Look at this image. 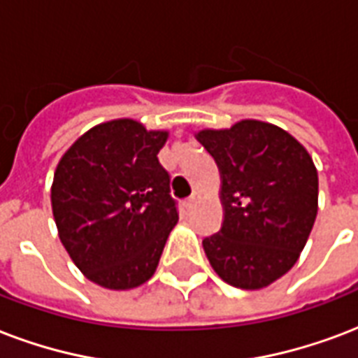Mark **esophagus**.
<instances>
[{
	"instance_id": "obj_1",
	"label": "esophagus",
	"mask_w": 358,
	"mask_h": 358,
	"mask_svg": "<svg viewBox=\"0 0 358 358\" xmlns=\"http://www.w3.org/2000/svg\"><path fill=\"white\" fill-rule=\"evenodd\" d=\"M199 199H201V193H199V191H193V193H191V197L185 199V208H193V206L197 204Z\"/></svg>"
}]
</instances>
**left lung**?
Masks as SVG:
<instances>
[{
  "label": "left lung",
  "mask_w": 358,
  "mask_h": 358,
  "mask_svg": "<svg viewBox=\"0 0 358 358\" xmlns=\"http://www.w3.org/2000/svg\"><path fill=\"white\" fill-rule=\"evenodd\" d=\"M222 174V229L203 240L215 274L240 289H263L287 274L317 215V169L278 125L242 120L199 131Z\"/></svg>",
  "instance_id": "left-lung-1"
}]
</instances>
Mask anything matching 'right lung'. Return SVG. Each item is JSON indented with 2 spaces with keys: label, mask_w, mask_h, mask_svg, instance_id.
<instances>
[{
  "label": "right lung",
  "mask_w": 358,
  "mask_h": 358,
  "mask_svg": "<svg viewBox=\"0 0 358 358\" xmlns=\"http://www.w3.org/2000/svg\"><path fill=\"white\" fill-rule=\"evenodd\" d=\"M167 131L105 122L59 159L50 201L62 244L84 276L125 291L148 282L178 222L171 176L157 154Z\"/></svg>",
  "instance_id": "1"
}]
</instances>
